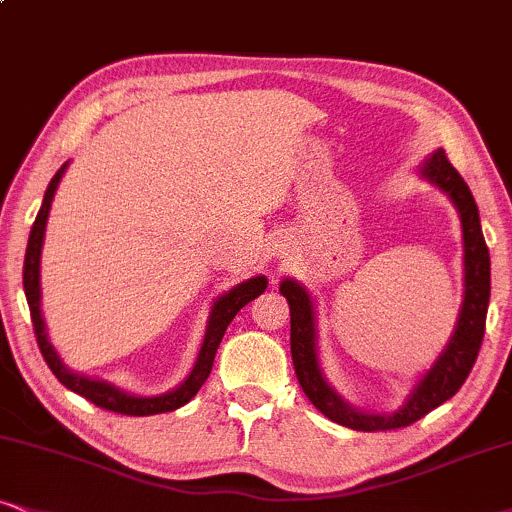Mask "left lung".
Segmentation results:
<instances>
[{
    "label": "left lung",
    "instance_id": "left-lung-1",
    "mask_svg": "<svg viewBox=\"0 0 512 512\" xmlns=\"http://www.w3.org/2000/svg\"><path fill=\"white\" fill-rule=\"evenodd\" d=\"M420 177L428 179L437 189H442L451 203L456 205L463 226V248H465V293L463 307L458 314L454 335L446 342L444 352L439 354L430 371L418 380L409 399L392 413H366L349 406L338 392L328 385L326 375L319 364V349H316V314L312 295L307 288L286 278L281 281V295L290 304V354H293L295 375L300 387L309 401L319 409L323 416L331 418L333 423L345 425V428L361 432L378 430H397L416 423L451 399L461 390L475 364L477 352L482 347L484 323H487V307L491 293V262L489 248L484 243L480 212L477 203L456 167L449 163L442 148L420 165Z\"/></svg>",
    "mask_w": 512,
    "mask_h": 512
}]
</instances>
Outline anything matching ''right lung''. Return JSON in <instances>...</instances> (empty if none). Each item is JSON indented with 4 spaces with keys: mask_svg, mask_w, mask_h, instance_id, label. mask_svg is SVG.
<instances>
[{
    "mask_svg": "<svg viewBox=\"0 0 512 512\" xmlns=\"http://www.w3.org/2000/svg\"><path fill=\"white\" fill-rule=\"evenodd\" d=\"M66 167L68 163L63 165L61 170L54 174V179L49 181L47 193H44V200H42V208L37 212L35 224H32L30 229L28 250H25V264H23V288H25V297H28L32 328H35L37 345H40L42 357L49 364L51 373L58 378V383L66 385L68 390L77 392L80 397L89 399L92 404L101 406V409L106 411L125 413V416H153V413H167V411L179 409V406H184L186 401L196 397V392L203 387L205 380H208L212 364H215L217 347L226 333V326L234 321V316L241 312L245 304L255 300V297H260L264 290H267V278L264 276L248 278V281L238 283V286L231 288L229 293H224L215 304H212L208 328H205V338H203V345H200L196 366H193V371L189 375H186L184 383L174 387L170 392L158 394V397H134V394L122 392L120 387H115L111 383H103V380H94V378H87V375L73 373L66 364H63L61 357H58V352L54 349V345H51L47 335V326H44V316H42V286H40L44 229H47L51 200H54L58 181H61Z\"/></svg>",
    "mask_w": 512,
    "mask_h": 512,
    "instance_id": "add662e5",
    "label": "right lung"
}]
</instances>
